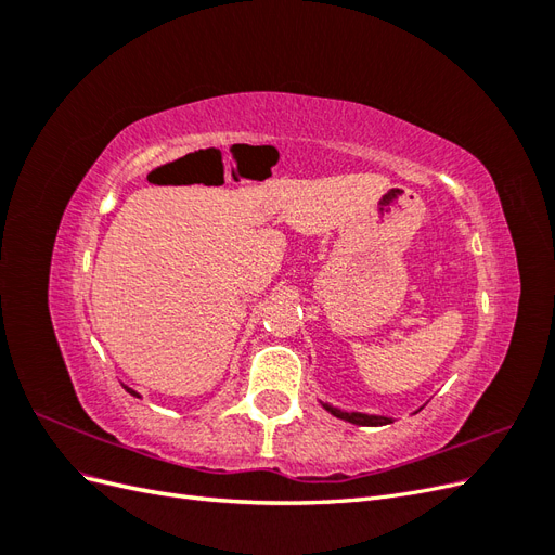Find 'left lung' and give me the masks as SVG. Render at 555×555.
Masks as SVG:
<instances>
[{
  "label": "left lung",
  "mask_w": 555,
  "mask_h": 555,
  "mask_svg": "<svg viewBox=\"0 0 555 555\" xmlns=\"http://www.w3.org/2000/svg\"><path fill=\"white\" fill-rule=\"evenodd\" d=\"M322 402V400H319ZM322 408L328 412V414H333V416H338V418H343V422H349V424H357V426H386V424H391V418L389 416H382V414H365V412H345V410H340V408H333L331 402H322ZM422 410V408H418ZM416 410V412H418Z\"/></svg>",
  "instance_id": "8db88e82"
}]
</instances>
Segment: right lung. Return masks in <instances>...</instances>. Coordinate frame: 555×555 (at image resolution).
Here are the masks:
<instances>
[{
    "instance_id": "1",
    "label": "right lung",
    "mask_w": 555,
    "mask_h": 555,
    "mask_svg": "<svg viewBox=\"0 0 555 555\" xmlns=\"http://www.w3.org/2000/svg\"><path fill=\"white\" fill-rule=\"evenodd\" d=\"M122 386H125V391H127V393H131L133 398H141V393H139V391H133V389H131V386H127V384H122Z\"/></svg>"
}]
</instances>
